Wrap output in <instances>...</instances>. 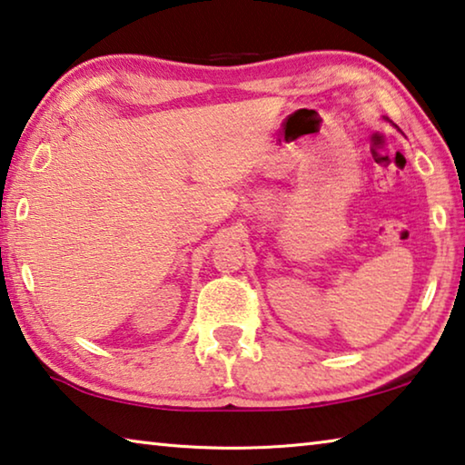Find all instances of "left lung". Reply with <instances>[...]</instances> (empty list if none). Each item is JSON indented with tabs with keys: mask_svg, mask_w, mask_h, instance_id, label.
I'll return each mask as SVG.
<instances>
[{
	"mask_svg": "<svg viewBox=\"0 0 465 465\" xmlns=\"http://www.w3.org/2000/svg\"><path fill=\"white\" fill-rule=\"evenodd\" d=\"M385 119H387V117H385ZM387 121H390V119H387ZM390 124H391V121H390ZM391 125H393V124H391ZM393 127H395V129H398V125H393Z\"/></svg>",
	"mask_w": 465,
	"mask_h": 465,
	"instance_id": "left-lung-1",
	"label": "left lung"
}]
</instances>
